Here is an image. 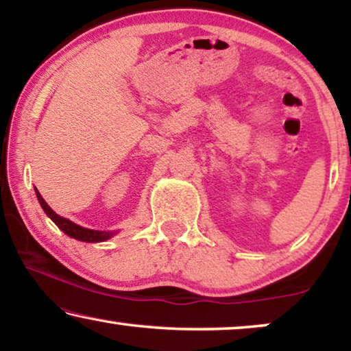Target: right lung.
Returning <instances> with one entry per match:
<instances>
[{"label": "right lung", "instance_id": "right-lung-1", "mask_svg": "<svg viewBox=\"0 0 351 351\" xmlns=\"http://www.w3.org/2000/svg\"><path fill=\"white\" fill-rule=\"evenodd\" d=\"M36 196H38V201H40L41 208L45 209V213L47 215H49L52 222H54L57 227H59L65 234H69V237L75 238V239H80V241H86V243L105 241V239H108V238L113 237L112 232H99V230H89V228L80 227V225L73 223L69 219L60 217L59 214H56L54 210H52L49 206H47L46 201L43 199V196L38 193V190H36Z\"/></svg>", "mask_w": 351, "mask_h": 351}]
</instances>
